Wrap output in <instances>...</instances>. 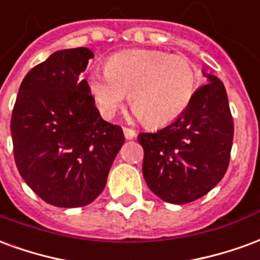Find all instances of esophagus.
Wrapping results in <instances>:
<instances>
[{"mask_svg":"<svg viewBox=\"0 0 260 260\" xmlns=\"http://www.w3.org/2000/svg\"><path fill=\"white\" fill-rule=\"evenodd\" d=\"M124 135L126 139H134L136 136V132L134 129H131V128H124Z\"/></svg>","mask_w":260,"mask_h":260,"instance_id":"1","label":"esophagus"}]
</instances>
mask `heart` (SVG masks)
Returning a JSON list of instances; mask_svg holds the SVG:
<instances>
[{
    "label": "heart",
    "mask_w": 260,
    "mask_h": 260,
    "mask_svg": "<svg viewBox=\"0 0 260 260\" xmlns=\"http://www.w3.org/2000/svg\"><path fill=\"white\" fill-rule=\"evenodd\" d=\"M196 83L191 59L157 50L115 54L104 71H93L87 79L104 118H111L129 93L131 108L149 126H164L181 117L195 96Z\"/></svg>",
    "instance_id": "obj_1"
}]
</instances>
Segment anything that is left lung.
<instances>
[{"mask_svg":"<svg viewBox=\"0 0 260 260\" xmlns=\"http://www.w3.org/2000/svg\"><path fill=\"white\" fill-rule=\"evenodd\" d=\"M181 117L157 132H142L143 177L160 199L185 205L205 196L229 169L234 122L223 82L207 75Z\"/></svg>","mask_w":260,"mask_h":260,"instance_id":"left-lung-1","label":"left lung"}]
</instances>
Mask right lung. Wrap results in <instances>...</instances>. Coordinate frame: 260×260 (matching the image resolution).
Returning a JSON list of instances; mask_svg holds the SVG:
<instances>
[{"mask_svg":"<svg viewBox=\"0 0 260 260\" xmlns=\"http://www.w3.org/2000/svg\"><path fill=\"white\" fill-rule=\"evenodd\" d=\"M89 48L59 50L22 80L11 118L15 163L53 206H86L100 195L124 132L100 117L80 74Z\"/></svg>","mask_w":260,"mask_h":260,"instance_id":"right-lung-1","label":"right lung"}]
</instances>
